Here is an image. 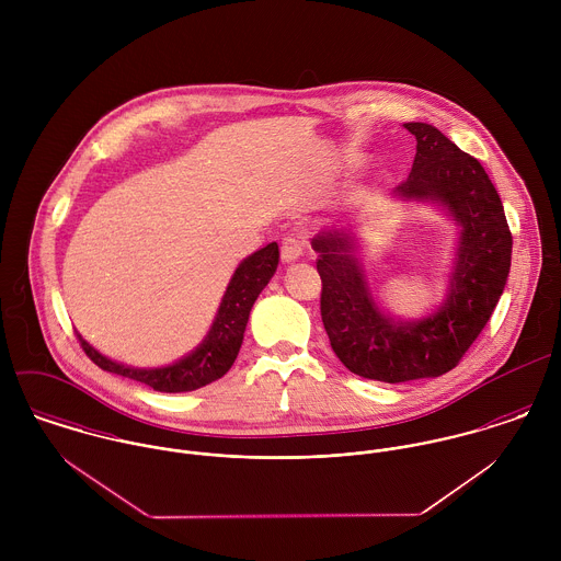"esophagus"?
Masks as SVG:
<instances>
[{"instance_id":"1","label":"esophagus","mask_w":561,"mask_h":561,"mask_svg":"<svg viewBox=\"0 0 561 561\" xmlns=\"http://www.w3.org/2000/svg\"><path fill=\"white\" fill-rule=\"evenodd\" d=\"M305 252H307V240H305V238H300V236H289V238L283 240V245H280V259H283L285 263H294V261L302 259Z\"/></svg>"}]
</instances>
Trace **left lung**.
<instances>
[{
	"label": "left lung",
	"mask_w": 561,
	"mask_h": 561,
	"mask_svg": "<svg viewBox=\"0 0 561 561\" xmlns=\"http://www.w3.org/2000/svg\"><path fill=\"white\" fill-rule=\"evenodd\" d=\"M416 138L401 203L438 207L458 227L443 302L414 320L393 318L365 274L356 229L316 236L321 321L336 358L356 376L389 385L436 378L454 369L490 320L510 274L512 233L483 165L427 123L403 125Z\"/></svg>",
	"instance_id": "1"
}]
</instances>
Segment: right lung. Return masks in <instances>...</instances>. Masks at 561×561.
I'll return each mask as SVG.
<instances>
[{
	"label": "right lung",
	"mask_w": 561,
	"mask_h": 561,
	"mask_svg": "<svg viewBox=\"0 0 561 561\" xmlns=\"http://www.w3.org/2000/svg\"><path fill=\"white\" fill-rule=\"evenodd\" d=\"M278 267V243L272 241L265 248L245 256L236 267L227 291L220 300L218 313L211 321L205 339L183 358L163 367H131L116 363L94 350L81 334L80 343L88 358L103 371L131 378L160 393H187L222 378L240 354L243 330L250 318V309L259 294L265 289Z\"/></svg>",
	"instance_id": "right-lung-1"
}]
</instances>
